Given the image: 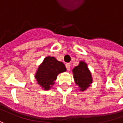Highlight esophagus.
Masks as SVG:
<instances>
[{
    "label": "esophagus",
    "instance_id": "obj_1",
    "mask_svg": "<svg viewBox=\"0 0 123 123\" xmlns=\"http://www.w3.org/2000/svg\"><path fill=\"white\" fill-rule=\"evenodd\" d=\"M66 67L67 70H70V63L66 64Z\"/></svg>",
    "mask_w": 123,
    "mask_h": 123
}]
</instances>
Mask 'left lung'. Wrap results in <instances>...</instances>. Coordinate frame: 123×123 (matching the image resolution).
<instances>
[{
    "mask_svg": "<svg viewBox=\"0 0 123 123\" xmlns=\"http://www.w3.org/2000/svg\"><path fill=\"white\" fill-rule=\"evenodd\" d=\"M75 83L80 87V90L84 91L92 82L91 73L84 62H80L79 66L73 70Z\"/></svg>",
    "mask_w": 123,
    "mask_h": 123,
    "instance_id": "8db88e82",
    "label": "left lung"
}]
</instances>
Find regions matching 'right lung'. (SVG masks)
Masks as SVG:
<instances>
[{"label": "right lung", "mask_w": 123, "mask_h": 123, "mask_svg": "<svg viewBox=\"0 0 123 123\" xmlns=\"http://www.w3.org/2000/svg\"><path fill=\"white\" fill-rule=\"evenodd\" d=\"M66 66L53 57H46L36 72L35 77L42 88L49 90L55 83L58 74L65 72Z\"/></svg>", "instance_id": "1"}]
</instances>
